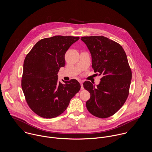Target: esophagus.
<instances>
[{"mask_svg":"<svg viewBox=\"0 0 152 152\" xmlns=\"http://www.w3.org/2000/svg\"><path fill=\"white\" fill-rule=\"evenodd\" d=\"M79 82H80V83L81 84V89H84V87H83V80H80L79 81Z\"/></svg>","mask_w":152,"mask_h":152,"instance_id":"1","label":"esophagus"}]
</instances>
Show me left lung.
<instances>
[{
	"instance_id": "8db88e82",
	"label": "left lung",
	"mask_w": 152,
	"mask_h": 152,
	"mask_svg": "<svg viewBox=\"0 0 152 152\" xmlns=\"http://www.w3.org/2000/svg\"><path fill=\"white\" fill-rule=\"evenodd\" d=\"M81 39L91 54L94 72L102 77L96 87L88 81L83 84L91 95L87 109L98 118H108L123 106L129 95L132 71L126 54L119 44L104 36Z\"/></svg>"
}]
</instances>
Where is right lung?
<instances>
[{"label":"right lung","mask_w":152,"mask_h":152,"mask_svg":"<svg viewBox=\"0 0 152 152\" xmlns=\"http://www.w3.org/2000/svg\"><path fill=\"white\" fill-rule=\"evenodd\" d=\"M79 37L55 36L40 40L26 56L22 88L30 109L44 118L63 113L80 91L77 80L58 81L60 68L65 66V54Z\"/></svg>","instance_id":"obj_1"}]
</instances>
